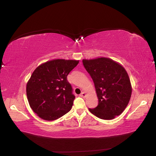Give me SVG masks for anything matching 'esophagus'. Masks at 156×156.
<instances>
[{
    "label": "esophagus",
    "instance_id": "1",
    "mask_svg": "<svg viewBox=\"0 0 156 156\" xmlns=\"http://www.w3.org/2000/svg\"><path fill=\"white\" fill-rule=\"evenodd\" d=\"M80 96H81V97H82V98H84V97H85L86 96V94L85 93H84V92H82L81 94H80V95H79Z\"/></svg>",
    "mask_w": 156,
    "mask_h": 156
}]
</instances>
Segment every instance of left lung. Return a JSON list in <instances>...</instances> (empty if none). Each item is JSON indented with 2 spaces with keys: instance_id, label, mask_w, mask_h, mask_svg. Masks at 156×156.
Returning <instances> with one entry per match:
<instances>
[{
  "instance_id": "left-lung-1",
  "label": "left lung",
  "mask_w": 156,
  "mask_h": 156,
  "mask_svg": "<svg viewBox=\"0 0 156 156\" xmlns=\"http://www.w3.org/2000/svg\"><path fill=\"white\" fill-rule=\"evenodd\" d=\"M84 68L92 77L98 98V105L88 108L103 120H111L124 111L131 96V85L126 69L108 58L83 60Z\"/></svg>"
}]
</instances>
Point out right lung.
I'll return each mask as SVG.
<instances>
[{
	"label": "right lung",
	"mask_w": 156,
	"mask_h": 156,
	"mask_svg": "<svg viewBox=\"0 0 156 156\" xmlns=\"http://www.w3.org/2000/svg\"><path fill=\"white\" fill-rule=\"evenodd\" d=\"M79 60L56 59L39 66L27 84L32 109L41 119L55 120L68 112L75 96L67 76Z\"/></svg>",
	"instance_id": "1"
}]
</instances>
